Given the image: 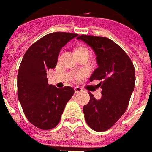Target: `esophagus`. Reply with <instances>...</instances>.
I'll use <instances>...</instances> for the list:
<instances>
[{"instance_id": "1", "label": "esophagus", "mask_w": 152, "mask_h": 152, "mask_svg": "<svg viewBox=\"0 0 152 152\" xmlns=\"http://www.w3.org/2000/svg\"><path fill=\"white\" fill-rule=\"evenodd\" d=\"M82 91V89H81L80 86H76L75 87V93H78V92H81Z\"/></svg>"}]
</instances>
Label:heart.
<instances>
[{"label": "heart", "mask_w": 152, "mask_h": 152, "mask_svg": "<svg viewBox=\"0 0 152 152\" xmlns=\"http://www.w3.org/2000/svg\"><path fill=\"white\" fill-rule=\"evenodd\" d=\"M84 49H85V48H78V49H76V50H84ZM82 76H83V74H82V73H78V74H76V79H79V78H81Z\"/></svg>", "instance_id": "obj_1"}]
</instances>
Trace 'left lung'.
<instances>
[{
  "label": "left lung",
  "instance_id": "1",
  "mask_svg": "<svg viewBox=\"0 0 152 152\" xmlns=\"http://www.w3.org/2000/svg\"><path fill=\"white\" fill-rule=\"evenodd\" d=\"M95 52L97 67L90 81L98 80L102 97L97 100L90 93V101L83 107L87 124L102 132L112 127L128 107L134 88L135 70L128 55L113 40L104 37L81 35L77 38Z\"/></svg>",
  "mask_w": 152,
  "mask_h": 152
}]
</instances>
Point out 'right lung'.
<instances>
[{"mask_svg": "<svg viewBox=\"0 0 152 152\" xmlns=\"http://www.w3.org/2000/svg\"><path fill=\"white\" fill-rule=\"evenodd\" d=\"M76 36L63 32L47 34L30 46L22 60L18 74V100L25 116L37 128H55L74 94L71 86L50 85L46 71L55 68L60 50Z\"/></svg>", "mask_w": 152, "mask_h": 152, "instance_id": "right-lung-1", "label": "right lung"}]
</instances>
